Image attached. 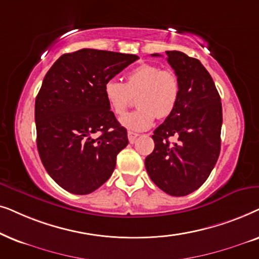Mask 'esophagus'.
Here are the masks:
<instances>
[{
    "instance_id": "esophagus-1",
    "label": "esophagus",
    "mask_w": 259,
    "mask_h": 259,
    "mask_svg": "<svg viewBox=\"0 0 259 259\" xmlns=\"http://www.w3.org/2000/svg\"><path fill=\"white\" fill-rule=\"evenodd\" d=\"M137 134H135V133H133V132H129L127 133V139H129V142L130 143H134L136 141V139H137Z\"/></svg>"
}]
</instances>
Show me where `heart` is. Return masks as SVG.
I'll use <instances>...</instances> for the list:
<instances>
[{"label": "heart", "mask_w": 259, "mask_h": 259, "mask_svg": "<svg viewBox=\"0 0 259 259\" xmlns=\"http://www.w3.org/2000/svg\"><path fill=\"white\" fill-rule=\"evenodd\" d=\"M133 96H137L135 111L120 118V124L132 132H144L153 125L156 117L165 118L174 111L180 96L177 74L161 70L157 65L141 64L125 75V84L109 79L104 84V97L116 116L129 108Z\"/></svg>", "instance_id": "obj_1"}]
</instances>
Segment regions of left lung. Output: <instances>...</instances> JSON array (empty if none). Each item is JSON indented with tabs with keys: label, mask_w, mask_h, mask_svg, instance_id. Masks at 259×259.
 <instances>
[{
	"label": "left lung",
	"mask_w": 259,
	"mask_h": 259,
	"mask_svg": "<svg viewBox=\"0 0 259 259\" xmlns=\"http://www.w3.org/2000/svg\"><path fill=\"white\" fill-rule=\"evenodd\" d=\"M165 53L179 79L180 96L174 111L151 136L155 148L144 164L158 188L184 196L207 180L218 161L223 109L214 81L198 59L179 51Z\"/></svg>",
	"instance_id": "left-lung-1"
}]
</instances>
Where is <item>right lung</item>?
Segmentation results:
<instances>
[{
    "label": "right lung",
    "mask_w": 259,
    "mask_h": 259,
    "mask_svg": "<svg viewBox=\"0 0 259 259\" xmlns=\"http://www.w3.org/2000/svg\"><path fill=\"white\" fill-rule=\"evenodd\" d=\"M139 59L135 54L82 48L63 54L45 75L35 99L41 162L60 187L90 194L111 177L129 143L104 97V84Z\"/></svg>",
    "instance_id": "1"
}]
</instances>
